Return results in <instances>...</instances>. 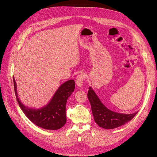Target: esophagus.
Here are the masks:
<instances>
[{
  "label": "esophagus",
  "mask_w": 157,
  "mask_h": 157,
  "mask_svg": "<svg viewBox=\"0 0 157 157\" xmlns=\"http://www.w3.org/2000/svg\"><path fill=\"white\" fill-rule=\"evenodd\" d=\"M85 78V75L84 73L79 74L76 78V84L78 87H81L84 83V80Z\"/></svg>",
  "instance_id": "34e87169"
}]
</instances>
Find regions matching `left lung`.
<instances>
[{"instance_id":"8db88e82","label":"left lung","mask_w":157,"mask_h":157,"mask_svg":"<svg viewBox=\"0 0 157 157\" xmlns=\"http://www.w3.org/2000/svg\"><path fill=\"white\" fill-rule=\"evenodd\" d=\"M87 97L96 123L104 128L113 129L123 125L131 121L138 113L124 114L111 111L101 102L91 87H89Z\"/></svg>"}]
</instances>
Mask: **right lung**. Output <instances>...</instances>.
I'll use <instances>...</instances> for the list:
<instances>
[{
	"label": "right lung",
	"mask_w": 157,
	"mask_h": 157,
	"mask_svg": "<svg viewBox=\"0 0 157 157\" xmlns=\"http://www.w3.org/2000/svg\"><path fill=\"white\" fill-rule=\"evenodd\" d=\"M13 86L15 96L20 107L29 119L36 125L47 130H58L66 122V104L67 99L75 88L73 79L66 81L58 88L50 102L39 109L28 108L18 98L17 85L14 78Z\"/></svg>",
	"instance_id": "add662e5"
}]
</instances>
